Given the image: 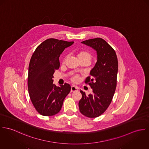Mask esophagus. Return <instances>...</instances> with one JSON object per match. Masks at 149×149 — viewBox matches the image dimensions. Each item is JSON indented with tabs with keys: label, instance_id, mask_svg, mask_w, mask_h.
<instances>
[{
	"label": "esophagus",
	"instance_id": "esophagus-1",
	"mask_svg": "<svg viewBox=\"0 0 149 149\" xmlns=\"http://www.w3.org/2000/svg\"><path fill=\"white\" fill-rule=\"evenodd\" d=\"M79 89V87L75 86H72L71 88V92H74V91H78Z\"/></svg>",
	"mask_w": 149,
	"mask_h": 149
}]
</instances>
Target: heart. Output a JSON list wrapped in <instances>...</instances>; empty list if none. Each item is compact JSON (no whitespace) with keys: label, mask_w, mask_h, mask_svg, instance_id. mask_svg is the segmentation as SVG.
<instances>
[{"label":"heart","mask_w":149,"mask_h":149,"mask_svg":"<svg viewBox=\"0 0 149 149\" xmlns=\"http://www.w3.org/2000/svg\"><path fill=\"white\" fill-rule=\"evenodd\" d=\"M77 57L79 60V61H87L90 63L92 59L93 55L88 50H82L78 52ZM66 60V57H65L63 60V63H65ZM71 79L73 82L77 83L80 81V77L79 76L75 75L72 77Z\"/></svg>","instance_id":"heart-1"}]
</instances>
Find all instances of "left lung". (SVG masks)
Returning <instances> with one entry per match:
<instances>
[{
	"mask_svg": "<svg viewBox=\"0 0 149 149\" xmlns=\"http://www.w3.org/2000/svg\"><path fill=\"white\" fill-rule=\"evenodd\" d=\"M97 51V62L84 82L93 88V93L82 95L79 107L81 114L88 118L102 115L110 104L116 91L118 62L114 49L102 38H96L82 42Z\"/></svg>",
	"mask_w": 149,
	"mask_h": 149,
	"instance_id": "left-lung-1",
	"label": "left lung"
}]
</instances>
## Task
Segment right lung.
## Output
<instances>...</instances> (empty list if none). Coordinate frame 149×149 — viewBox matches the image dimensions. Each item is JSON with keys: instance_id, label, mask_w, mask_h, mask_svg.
Masks as SVG:
<instances>
[{"instance_id": "add662e5", "label": "right lung", "mask_w": 149, "mask_h": 149, "mask_svg": "<svg viewBox=\"0 0 149 149\" xmlns=\"http://www.w3.org/2000/svg\"><path fill=\"white\" fill-rule=\"evenodd\" d=\"M73 43L50 38L40 44L31 56L28 74L29 93L33 107L42 116L58 113L71 91L69 84L57 87L52 83V79L60 66V55Z\"/></svg>"}]
</instances>
